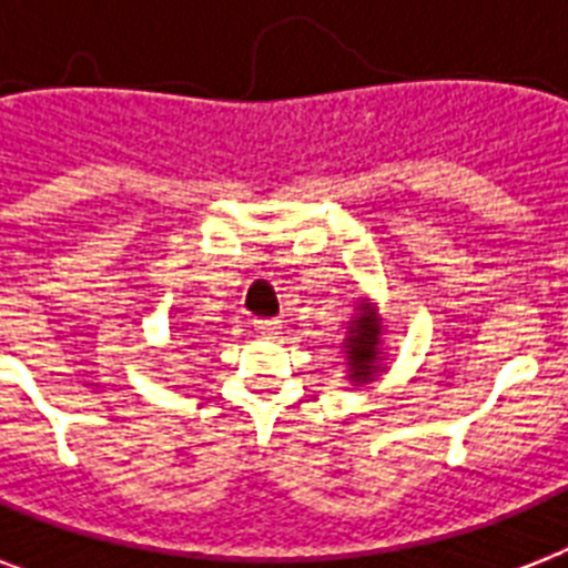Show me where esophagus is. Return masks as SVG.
Listing matches in <instances>:
<instances>
[{
  "label": "esophagus",
  "instance_id": "34e87169",
  "mask_svg": "<svg viewBox=\"0 0 568 568\" xmlns=\"http://www.w3.org/2000/svg\"><path fill=\"white\" fill-rule=\"evenodd\" d=\"M253 327H256V333H262V336H276L280 329H283V321H253Z\"/></svg>",
  "mask_w": 568,
  "mask_h": 568
}]
</instances>
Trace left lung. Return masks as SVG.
Returning a JSON list of instances; mask_svg holds the SVG:
<instances>
[{
  "label": "left lung",
  "instance_id": "1",
  "mask_svg": "<svg viewBox=\"0 0 568 568\" xmlns=\"http://www.w3.org/2000/svg\"><path fill=\"white\" fill-rule=\"evenodd\" d=\"M351 342V372L356 379H372L374 377V363H377V329L372 327V315L368 312H359V321H356L354 336L347 338Z\"/></svg>",
  "mask_w": 568,
  "mask_h": 568
}]
</instances>
